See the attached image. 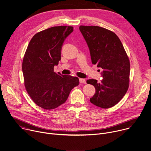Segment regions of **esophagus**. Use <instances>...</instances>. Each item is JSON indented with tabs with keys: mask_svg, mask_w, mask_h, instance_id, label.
I'll return each instance as SVG.
<instances>
[{
	"mask_svg": "<svg viewBox=\"0 0 151 151\" xmlns=\"http://www.w3.org/2000/svg\"><path fill=\"white\" fill-rule=\"evenodd\" d=\"M79 82L80 83H86V81L85 79L79 78Z\"/></svg>",
	"mask_w": 151,
	"mask_h": 151,
	"instance_id": "34e87169",
	"label": "esophagus"
}]
</instances>
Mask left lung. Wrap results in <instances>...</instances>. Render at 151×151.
Listing matches in <instances>:
<instances>
[{
	"mask_svg": "<svg viewBox=\"0 0 151 151\" xmlns=\"http://www.w3.org/2000/svg\"><path fill=\"white\" fill-rule=\"evenodd\" d=\"M79 29L89 47L92 64L103 69L101 82L86 81L96 90L90 101L98 107H112L120 101L129 88V57L114 32L98 26L81 25Z\"/></svg>",
	"mask_w": 151,
	"mask_h": 151,
	"instance_id": "8db88e82",
	"label": "left lung"
}]
</instances>
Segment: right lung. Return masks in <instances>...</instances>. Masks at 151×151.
I'll use <instances>...</instances> for the list:
<instances>
[{
  "label": "right lung",
  "mask_w": 151,
  "mask_h": 151,
  "mask_svg": "<svg viewBox=\"0 0 151 151\" xmlns=\"http://www.w3.org/2000/svg\"><path fill=\"white\" fill-rule=\"evenodd\" d=\"M72 27L58 26L35 34L22 61L25 89L32 101L45 110L56 109L66 102L71 90L79 83L78 78L54 72L61 59L65 38Z\"/></svg>",
  "instance_id": "right-lung-1"
}]
</instances>
